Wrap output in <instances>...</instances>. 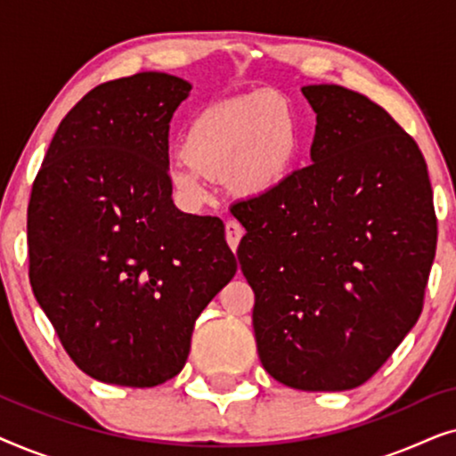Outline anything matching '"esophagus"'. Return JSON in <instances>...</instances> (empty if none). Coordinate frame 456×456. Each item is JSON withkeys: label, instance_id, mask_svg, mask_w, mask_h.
<instances>
[{"label": "esophagus", "instance_id": "obj_1", "mask_svg": "<svg viewBox=\"0 0 456 456\" xmlns=\"http://www.w3.org/2000/svg\"><path fill=\"white\" fill-rule=\"evenodd\" d=\"M242 234H245V230H242V226L236 220H228L226 222V240L228 245L232 251H236L239 248V242L242 239Z\"/></svg>", "mask_w": 456, "mask_h": 456}]
</instances>
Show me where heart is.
I'll return each instance as SVG.
<instances>
[{
	"instance_id": "b5f03b06",
	"label": "heart",
	"mask_w": 456,
	"mask_h": 456,
	"mask_svg": "<svg viewBox=\"0 0 456 456\" xmlns=\"http://www.w3.org/2000/svg\"><path fill=\"white\" fill-rule=\"evenodd\" d=\"M184 158L170 164V180L186 201L205 197V176H222L230 192L257 197L289 178L298 153V122L286 105L255 95L209 105L192 116Z\"/></svg>"
}]
</instances>
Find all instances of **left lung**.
Here are the masks:
<instances>
[{"label":"left lung","instance_id":"obj_1","mask_svg":"<svg viewBox=\"0 0 456 456\" xmlns=\"http://www.w3.org/2000/svg\"><path fill=\"white\" fill-rule=\"evenodd\" d=\"M311 161L232 205L247 234L261 365L307 392L367 382L419 320L438 222L426 159L388 111L338 85H307Z\"/></svg>","mask_w":456,"mask_h":456}]
</instances>
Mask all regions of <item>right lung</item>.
Here are the masks:
<instances>
[{
    "label": "right lung",
    "mask_w": 456,
    "mask_h": 456,
    "mask_svg": "<svg viewBox=\"0 0 456 456\" xmlns=\"http://www.w3.org/2000/svg\"><path fill=\"white\" fill-rule=\"evenodd\" d=\"M191 83L139 72L86 93L55 130L28 203V278L86 376H178L197 317L236 273L220 217L172 201L167 133Z\"/></svg>",
    "instance_id": "1"
}]
</instances>
